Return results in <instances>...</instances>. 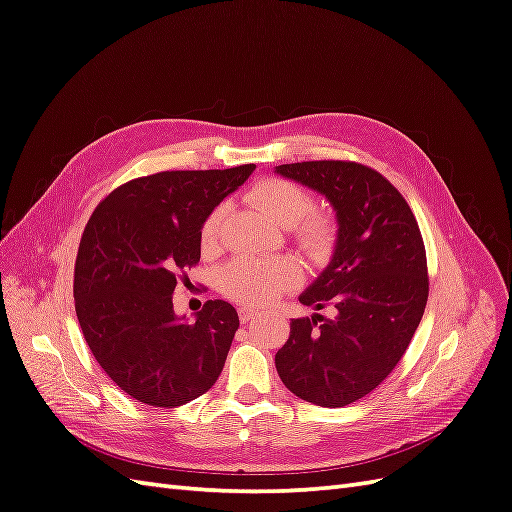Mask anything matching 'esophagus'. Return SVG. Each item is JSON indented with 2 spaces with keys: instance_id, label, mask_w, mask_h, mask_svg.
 Wrapping results in <instances>:
<instances>
[{
  "instance_id": "obj_1",
  "label": "esophagus",
  "mask_w": 512,
  "mask_h": 512,
  "mask_svg": "<svg viewBox=\"0 0 512 512\" xmlns=\"http://www.w3.org/2000/svg\"><path fill=\"white\" fill-rule=\"evenodd\" d=\"M258 316V309H254V307H239V318H241V322H250L252 318H256Z\"/></svg>"
}]
</instances>
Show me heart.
I'll return each mask as SVG.
<instances>
[{
	"label": "heart",
	"mask_w": 512,
	"mask_h": 512,
	"mask_svg": "<svg viewBox=\"0 0 512 512\" xmlns=\"http://www.w3.org/2000/svg\"><path fill=\"white\" fill-rule=\"evenodd\" d=\"M250 198L258 207L265 209L277 224L292 226L294 239L307 254L324 256L331 250L335 228L329 218L312 213L314 196L303 185L280 177H269L254 185ZM224 213V205L213 207L203 226H200V247H203V252H213L218 247ZM299 277L301 269L297 260L288 256H239L224 269L222 290L230 299H237L243 305L260 307L280 299L284 292L299 282Z\"/></svg>",
	"instance_id": "obj_1"
}]
</instances>
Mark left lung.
<instances>
[{
	"mask_svg": "<svg viewBox=\"0 0 512 512\" xmlns=\"http://www.w3.org/2000/svg\"><path fill=\"white\" fill-rule=\"evenodd\" d=\"M335 209L331 262L299 301L335 307L297 318L275 367L286 389L322 408L359 401L391 374L423 318L429 277L421 230L406 198L378 170L344 160L275 166Z\"/></svg>",
	"mask_w": 512,
	"mask_h": 512,
	"instance_id": "left-lung-1",
	"label": "left lung"
}]
</instances>
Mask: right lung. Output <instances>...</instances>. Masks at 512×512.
Masks as SVG:
<instances>
[{"label": "right lung", "mask_w": 512, "mask_h": 512, "mask_svg": "<svg viewBox=\"0 0 512 512\" xmlns=\"http://www.w3.org/2000/svg\"><path fill=\"white\" fill-rule=\"evenodd\" d=\"M166 170L132 179L91 215L74 265V307L85 342L123 393L177 408L222 374L237 309L207 301L194 322L175 314L179 271L200 260V226L254 173Z\"/></svg>", "instance_id": "1"}]
</instances>
